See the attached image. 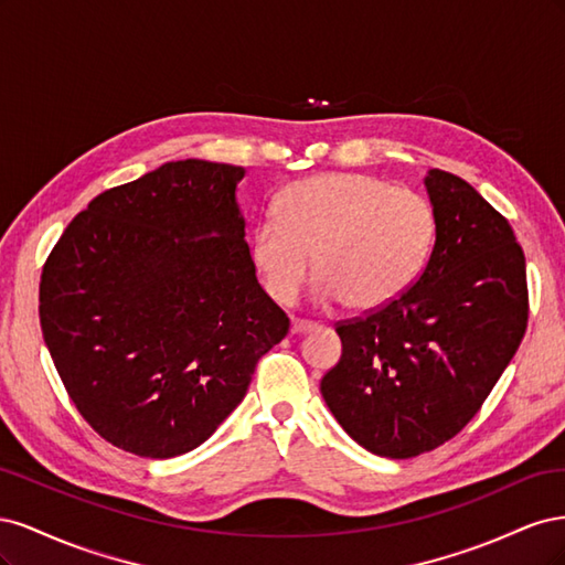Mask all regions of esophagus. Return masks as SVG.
Segmentation results:
<instances>
[{"instance_id":"esophagus-1","label":"esophagus","mask_w":565,"mask_h":565,"mask_svg":"<svg viewBox=\"0 0 565 565\" xmlns=\"http://www.w3.org/2000/svg\"><path fill=\"white\" fill-rule=\"evenodd\" d=\"M318 330V324L311 320H292V334H306Z\"/></svg>"}]
</instances>
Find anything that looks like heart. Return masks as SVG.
<instances>
[{
    "label": "heart",
    "mask_w": 565,
    "mask_h": 565,
    "mask_svg": "<svg viewBox=\"0 0 565 565\" xmlns=\"http://www.w3.org/2000/svg\"><path fill=\"white\" fill-rule=\"evenodd\" d=\"M276 218L252 235L266 292L295 303L311 276L320 301L374 311L398 299L429 262L436 210L424 195L372 174H322L287 185Z\"/></svg>",
    "instance_id": "1"
}]
</instances>
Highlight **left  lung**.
I'll return each instance as SVG.
<instances>
[{
  "label": "left lung",
  "mask_w": 565,
  "mask_h": 565,
  "mask_svg": "<svg viewBox=\"0 0 565 565\" xmlns=\"http://www.w3.org/2000/svg\"><path fill=\"white\" fill-rule=\"evenodd\" d=\"M436 243L417 282L337 322L320 393L358 446L407 459L457 436L514 358L527 324L525 256L509 221L443 169L424 179Z\"/></svg>",
  "instance_id": "obj_1"
}]
</instances>
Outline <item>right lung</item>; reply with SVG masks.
Here are the masks:
<instances>
[{"label":"right lung","mask_w":565,"mask_h":565,"mask_svg":"<svg viewBox=\"0 0 565 565\" xmlns=\"http://www.w3.org/2000/svg\"><path fill=\"white\" fill-rule=\"evenodd\" d=\"M245 169L158 167L89 202L51 249L40 322L67 396L115 448H198L245 398L289 318L256 280Z\"/></svg>","instance_id":"add662e5"}]
</instances>
